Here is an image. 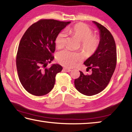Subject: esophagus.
<instances>
[{"label": "esophagus", "mask_w": 132, "mask_h": 132, "mask_svg": "<svg viewBox=\"0 0 132 132\" xmlns=\"http://www.w3.org/2000/svg\"><path fill=\"white\" fill-rule=\"evenodd\" d=\"M63 70L64 71H66V72H69V71H70L71 70L70 69H68V68H64L63 69Z\"/></svg>", "instance_id": "obj_1"}]
</instances>
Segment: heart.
Returning <instances> with one entry per match:
<instances>
[{
	"label": "heart",
	"mask_w": 132,
	"mask_h": 132,
	"mask_svg": "<svg viewBox=\"0 0 132 132\" xmlns=\"http://www.w3.org/2000/svg\"><path fill=\"white\" fill-rule=\"evenodd\" d=\"M70 34L81 42V49L86 55H90L94 53L99 46L100 39L97 35H93V30L86 24L79 23L66 30ZM66 35L60 32L55 39L56 46L62 48L66 45ZM57 62L62 65L69 68L75 66L77 61L81 59V56L79 53L69 50H64L57 54Z\"/></svg>",
	"instance_id": "heart-1"
}]
</instances>
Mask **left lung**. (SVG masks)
<instances>
[{"label": "left lung", "instance_id": "1", "mask_svg": "<svg viewBox=\"0 0 132 132\" xmlns=\"http://www.w3.org/2000/svg\"><path fill=\"white\" fill-rule=\"evenodd\" d=\"M100 34L99 46L93 54L84 64L91 69L92 74L84 75L80 71V76L75 80L77 91L82 94L91 96L101 92L108 84L117 64V49L115 42L111 32L96 21Z\"/></svg>", "mask_w": 132, "mask_h": 132}]
</instances>
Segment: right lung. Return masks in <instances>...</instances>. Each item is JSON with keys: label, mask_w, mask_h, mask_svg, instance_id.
Segmentation results:
<instances>
[{"label": "right lung", "mask_w": 132, "mask_h": 132, "mask_svg": "<svg viewBox=\"0 0 132 132\" xmlns=\"http://www.w3.org/2000/svg\"><path fill=\"white\" fill-rule=\"evenodd\" d=\"M71 23L55 20H41L29 27L20 42L16 66L22 86L36 96L47 94L52 90L55 76L63 68L52 64L45 68L54 57L55 39L61 31Z\"/></svg>", "instance_id": "add662e5"}]
</instances>
